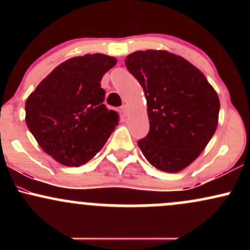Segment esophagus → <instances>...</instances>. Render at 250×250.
Masks as SVG:
<instances>
[{"label": "esophagus", "mask_w": 250, "mask_h": 250, "mask_svg": "<svg viewBox=\"0 0 250 250\" xmlns=\"http://www.w3.org/2000/svg\"><path fill=\"white\" fill-rule=\"evenodd\" d=\"M127 111H128V105L123 104L121 107V113L123 114V115H127Z\"/></svg>", "instance_id": "1"}]
</instances>
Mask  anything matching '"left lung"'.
<instances>
[{
  "label": "left lung",
  "mask_w": 250,
  "mask_h": 250,
  "mask_svg": "<svg viewBox=\"0 0 250 250\" xmlns=\"http://www.w3.org/2000/svg\"><path fill=\"white\" fill-rule=\"evenodd\" d=\"M125 67L147 99L149 131L137 145L155 168L182 170L216 130V91L196 67L166 50L135 51L125 59Z\"/></svg>",
  "instance_id": "1"
}]
</instances>
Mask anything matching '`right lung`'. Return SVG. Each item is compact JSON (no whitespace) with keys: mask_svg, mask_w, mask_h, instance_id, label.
<instances>
[{"mask_svg":"<svg viewBox=\"0 0 250 250\" xmlns=\"http://www.w3.org/2000/svg\"><path fill=\"white\" fill-rule=\"evenodd\" d=\"M115 57L93 54L61 63L25 102V122L36 141L61 165L79 167L101 150L119 125L103 104L104 73Z\"/></svg>","mask_w":250,"mask_h":250,"instance_id":"obj_1","label":"right lung"}]
</instances>
